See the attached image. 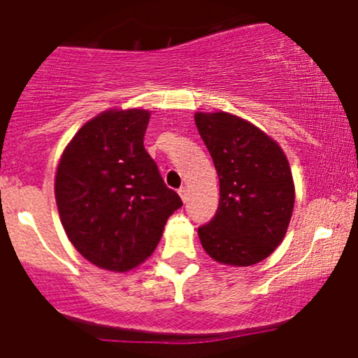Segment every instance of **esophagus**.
<instances>
[{
	"label": "esophagus",
	"instance_id": "1",
	"mask_svg": "<svg viewBox=\"0 0 358 358\" xmlns=\"http://www.w3.org/2000/svg\"><path fill=\"white\" fill-rule=\"evenodd\" d=\"M178 194H180V197H182L183 202H187V199H189V190H187V187H180Z\"/></svg>",
	"mask_w": 358,
	"mask_h": 358
}]
</instances>
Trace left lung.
<instances>
[{"label":"left lung","mask_w":358,"mask_h":358,"mask_svg":"<svg viewBox=\"0 0 358 358\" xmlns=\"http://www.w3.org/2000/svg\"><path fill=\"white\" fill-rule=\"evenodd\" d=\"M220 180L216 215L197 234L222 265L249 266L282 243L294 208L291 166L279 143L229 112L194 115Z\"/></svg>","instance_id":"1"}]
</instances>
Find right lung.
<instances>
[{"instance_id": "obj_1", "label": "right lung", "mask_w": 358, "mask_h": 358, "mask_svg": "<svg viewBox=\"0 0 358 358\" xmlns=\"http://www.w3.org/2000/svg\"><path fill=\"white\" fill-rule=\"evenodd\" d=\"M150 110L109 109L79 128L60 156L55 201L72 246L99 268L145 262L182 208L143 147Z\"/></svg>"}]
</instances>
